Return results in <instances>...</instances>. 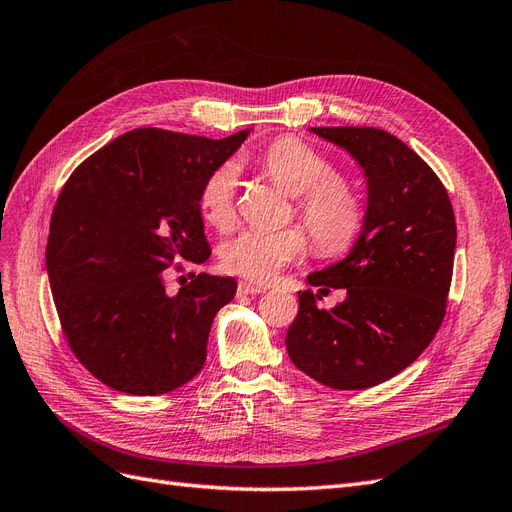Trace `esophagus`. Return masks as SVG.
Returning a JSON list of instances; mask_svg holds the SVG:
<instances>
[{
	"mask_svg": "<svg viewBox=\"0 0 512 512\" xmlns=\"http://www.w3.org/2000/svg\"><path fill=\"white\" fill-rule=\"evenodd\" d=\"M260 292H265V288L254 286L250 282H239V286H237L239 297H250V294H260Z\"/></svg>",
	"mask_w": 512,
	"mask_h": 512,
	"instance_id": "esophagus-1",
	"label": "esophagus"
}]
</instances>
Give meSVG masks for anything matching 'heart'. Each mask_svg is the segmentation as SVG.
Returning a JSON list of instances; mask_svg holds the SVG:
<instances>
[{"mask_svg":"<svg viewBox=\"0 0 512 512\" xmlns=\"http://www.w3.org/2000/svg\"><path fill=\"white\" fill-rule=\"evenodd\" d=\"M265 175L297 198V209L324 256L344 254L359 237L365 209L352 185L333 177L331 162L297 138H280L260 158ZM239 168L224 162L209 173L200 188L198 205L207 224L226 228L235 220ZM307 250V235L299 226L282 230L250 228L220 245V267L243 280L267 284Z\"/></svg>","mask_w":512,"mask_h":512,"instance_id":"b5f03b06","label":"heart"}]
</instances>
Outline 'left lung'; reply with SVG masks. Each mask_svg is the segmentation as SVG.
I'll return each mask as SVG.
<instances>
[{"mask_svg":"<svg viewBox=\"0 0 512 512\" xmlns=\"http://www.w3.org/2000/svg\"><path fill=\"white\" fill-rule=\"evenodd\" d=\"M359 164L367 183L365 220L346 258L307 275L286 333L290 361L339 391H361L412 365L438 333L453 277L457 226L436 173L376 128H309ZM346 287L331 310L315 299Z\"/></svg>","mask_w":512,"mask_h":512,"instance_id":"1","label":"left lung"}]
</instances>
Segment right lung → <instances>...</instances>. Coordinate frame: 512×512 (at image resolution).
Here are the masks:
<instances>
[{
    "mask_svg": "<svg viewBox=\"0 0 512 512\" xmlns=\"http://www.w3.org/2000/svg\"><path fill=\"white\" fill-rule=\"evenodd\" d=\"M250 132L211 141L138 128L87 158L61 190L46 273L72 352L111 389L162 395L203 369L213 318L237 282L200 273L168 294L162 273L211 256L200 188Z\"/></svg>",
    "mask_w": 512,
    "mask_h": 512,
    "instance_id": "obj_1",
    "label": "right lung"
}]
</instances>
